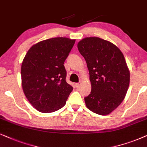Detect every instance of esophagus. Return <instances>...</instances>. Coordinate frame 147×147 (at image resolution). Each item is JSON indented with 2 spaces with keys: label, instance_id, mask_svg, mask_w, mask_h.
I'll return each mask as SVG.
<instances>
[{
  "label": "esophagus",
  "instance_id": "1",
  "mask_svg": "<svg viewBox=\"0 0 147 147\" xmlns=\"http://www.w3.org/2000/svg\"><path fill=\"white\" fill-rule=\"evenodd\" d=\"M80 85H81V83H77L75 84V86H76V87H79V86H80Z\"/></svg>",
  "mask_w": 147,
  "mask_h": 147
}]
</instances>
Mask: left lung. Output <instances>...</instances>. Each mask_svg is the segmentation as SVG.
Listing matches in <instances>:
<instances>
[{"label": "left lung", "instance_id": "8db88e82", "mask_svg": "<svg viewBox=\"0 0 147 147\" xmlns=\"http://www.w3.org/2000/svg\"><path fill=\"white\" fill-rule=\"evenodd\" d=\"M77 47L87 62L91 83L86 106L97 114H109L122 102L129 87L124 56L112 43L96 37L83 39Z\"/></svg>", "mask_w": 147, "mask_h": 147}]
</instances>
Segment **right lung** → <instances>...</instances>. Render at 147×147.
Listing matches in <instances>:
<instances>
[{
	"instance_id": "1",
	"label": "right lung",
	"mask_w": 147,
	"mask_h": 147,
	"mask_svg": "<svg viewBox=\"0 0 147 147\" xmlns=\"http://www.w3.org/2000/svg\"><path fill=\"white\" fill-rule=\"evenodd\" d=\"M75 43L67 38L42 41L29 49L23 60V90L29 103L42 113H51L66 104L73 87L66 81L64 62Z\"/></svg>"
}]
</instances>
